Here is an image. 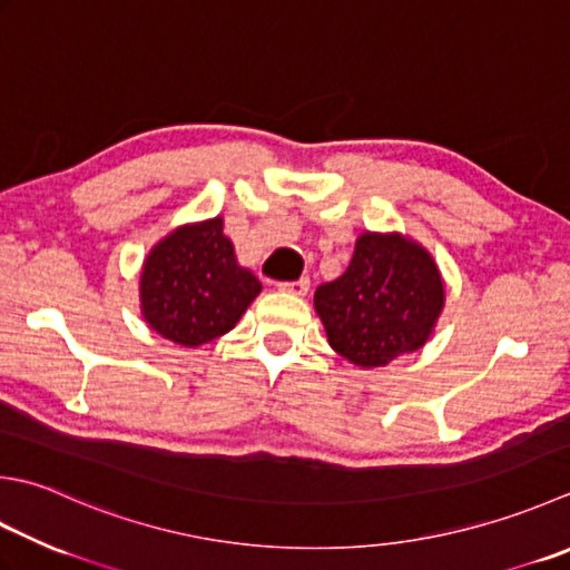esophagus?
Masks as SVG:
<instances>
[{
	"label": "esophagus",
	"mask_w": 570,
	"mask_h": 570,
	"mask_svg": "<svg viewBox=\"0 0 570 570\" xmlns=\"http://www.w3.org/2000/svg\"><path fill=\"white\" fill-rule=\"evenodd\" d=\"M308 286H311L308 278H298V282H284V284H278V292L294 294V296H306V294H308Z\"/></svg>",
	"instance_id": "34e87169"
}]
</instances>
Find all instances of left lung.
I'll return each mask as SVG.
<instances>
[{
    "label": "left lung",
    "instance_id": "obj_1",
    "mask_svg": "<svg viewBox=\"0 0 570 570\" xmlns=\"http://www.w3.org/2000/svg\"><path fill=\"white\" fill-rule=\"evenodd\" d=\"M314 308L333 351L358 367H383L430 341L444 308V278L417 239L363 232L348 269L316 288Z\"/></svg>",
    "mask_w": 570,
    "mask_h": 570
}]
</instances>
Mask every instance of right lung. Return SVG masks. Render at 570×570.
Returning a JSON list of instances; mask_svg holds the SVG:
<instances>
[{
	"label": "right lung",
	"instance_id": "add662e5",
	"mask_svg": "<svg viewBox=\"0 0 570 570\" xmlns=\"http://www.w3.org/2000/svg\"><path fill=\"white\" fill-rule=\"evenodd\" d=\"M145 323L183 348H197L237 326L262 282L237 262L225 219L187 222L153 244L140 269Z\"/></svg>",
	"mask_w": 570,
	"mask_h": 570
}]
</instances>
